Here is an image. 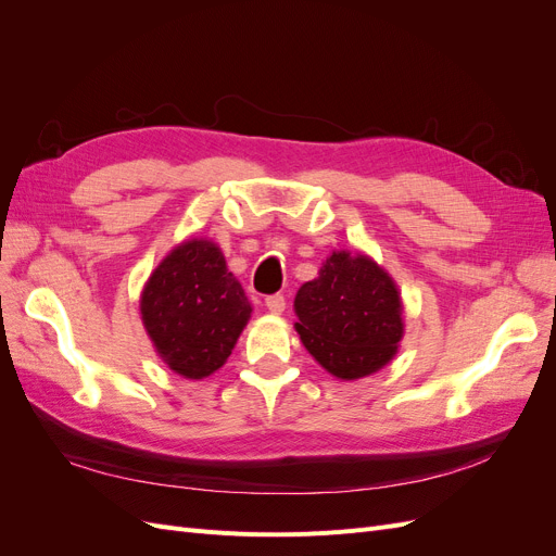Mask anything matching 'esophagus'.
<instances>
[{"instance_id": "esophagus-1", "label": "esophagus", "mask_w": 556, "mask_h": 556, "mask_svg": "<svg viewBox=\"0 0 556 556\" xmlns=\"http://www.w3.org/2000/svg\"><path fill=\"white\" fill-rule=\"evenodd\" d=\"M264 304L274 315H280L285 311V296L282 294H271V296H266Z\"/></svg>"}]
</instances>
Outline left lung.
<instances>
[{"mask_svg": "<svg viewBox=\"0 0 556 556\" xmlns=\"http://www.w3.org/2000/svg\"><path fill=\"white\" fill-rule=\"evenodd\" d=\"M294 329L311 355L341 380L371 376L396 355L403 304L371 257L336 250L294 296Z\"/></svg>", "mask_w": 556, "mask_h": 556, "instance_id": "1", "label": "left lung"}]
</instances>
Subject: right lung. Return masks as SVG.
<instances>
[{"label": "right lung", "instance_id": "right-lung-1", "mask_svg": "<svg viewBox=\"0 0 556 556\" xmlns=\"http://www.w3.org/2000/svg\"><path fill=\"white\" fill-rule=\"evenodd\" d=\"M250 301L206 239L176 245L150 274L141 319L162 362L174 374L201 380L220 368L250 319Z\"/></svg>", "mask_w": 556, "mask_h": 556}]
</instances>
